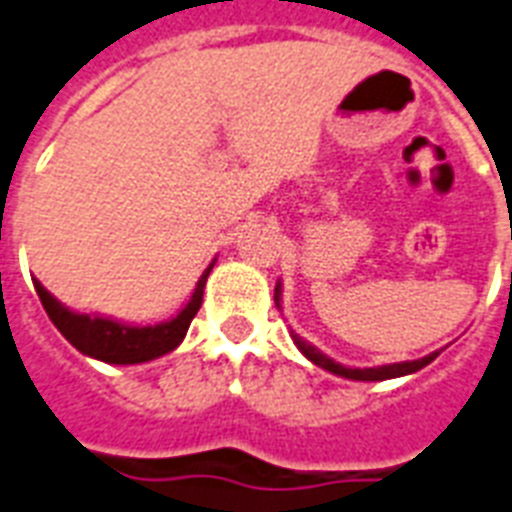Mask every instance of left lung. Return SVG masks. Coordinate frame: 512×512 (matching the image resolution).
Listing matches in <instances>:
<instances>
[{
  "instance_id": "obj_1",
  "label": "left lung",
  "mask_w": 512,
  "mask_h": 512,
  "mask_svg": "<svg viewBox=\"0 0 512 512\" xmlns=\"http://www.w3.org/2000/svg\"><path fill=\"white\" fill-rule=\"evenodd\" d=\"M275 301L280 304V283L275 288ZM293 342L304 352V358H310L315 366L326 368L331 374L336 376H344V379H355V382H384V379H395V376H406V374H414L419 368H425L427 363H433L441 352H433V355H427V358H419V360H403V363H390V366H376V368H347L342 363H336L331 360L328 355L318 350V347H312L310 342H304L301 336L293 334Z\"/></svg>"
}]
</instances>
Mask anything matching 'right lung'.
Here are the masks:
<instances>
[{
	"label": "right lung",
	"instance_id": "obj_1",
	"mask_svg": "<svg viewBox=\"0 0 512 512\" xmlns=\"http://www.w3.org/2000/svg\"><path fill=\"white\" fill-rule=\"evenodd\" d=\"M213 264H208V269L200 275L192 299H189L184 310L178 312L176 318L157 323V326H128V323H120V320L112 318L82 315V312L63 307L61 301L47 293V288L39 280H34V288H37L39 301L45 307L47 318L53 320L55 328L82 355L104 360V363H114V366H133V363H146V360L168 355V352H173L178 344L184 342L186 328H189L192 318L200 310L205 280L211 275Z\"/></svg>",
	"mask_w": 512,
	"mask_h": 512
}]
</instances>
